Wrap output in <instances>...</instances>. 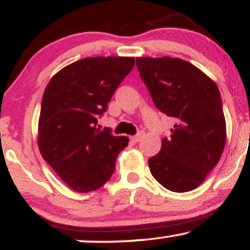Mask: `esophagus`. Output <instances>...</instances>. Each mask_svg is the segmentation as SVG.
<instances>
[{"label": "esophagus", "mask_w": 250, "mask_h": 250, "mask_svg": "<svg viewBox=\"0 0 250 250\" xmlns=\"http://www.w3.org/2000/svg\"><path fill=\"white\" fill-rule=\"evenodd\" d=\"M143 136H145V133H143V131H140L139 134H136V135H134V136H131V141L135 142V143L140 142L142 140Z\"/></svg>", "instance_id": "1"}]
</instances>
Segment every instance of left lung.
<instances>
[{
  "instance_id": "obj_1",
  "label": "left lung",
  "mask_w": 250,
  "mask_h": 250,
  "mask_svg": "<svg viewBox=\"0 0 250 250\" xmlns=\"http://www.w3.org/2000/svg\"><path fill=\"white\" fill-rule=\"evenodd\" d=\"M137 69L154 104L174 120L170 137L148 160L154 179L176 193L197 188L220 161L226 119L220 91L210 77L177 57H137Z\"/></svg>"
}]
</instances>
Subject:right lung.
Segmentation results:
<instances>
[{
	"instance_id": "right-lung-1",
	"label": "right lung",
	"mask_w": 250,
	"mask_h": 250,
	"mask_svg": "<svg viewBox=\"0 0 250 250\" xmlns=\"http://www.w3.org/2000/svg\"><path fill=\"white\" fill-rule=\"evenodd\" d=\"M134 57H87L51 77L42 97L37 145L42 157L77 193H89L110 179L125 136L97 128L116 88L133 69Z\"/></svg>"
}]
</instances>
